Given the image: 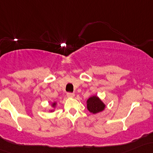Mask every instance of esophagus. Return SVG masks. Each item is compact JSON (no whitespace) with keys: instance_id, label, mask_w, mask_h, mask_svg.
Segmentation results:
<instances>
[{"instance_id":"esophagus-1","label":"esophagus","mask_w":153,"mask_h":153,"mask_svg":"<svg viewBox=\"0 0 153 153\" xmlns=\"http://www.w3.org/2000/svg\"><path fill=\"white\" fill-rule=\"evenodd\" d=\"M67 96H68V97H69V98H73L75 97V94L73 93H68L67 94Z\"/></svg>"}]
</instances>
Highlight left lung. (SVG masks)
Masks as SVG:
<instances>
[{"label":"left lung","mask_w":153,"mask_h":153,"mask_svg":"<svg viewBox=\"0 0 153 153\" xmlns=\"http://www.w3.org/2000/svg\"><path fill=\"white\" fill-rule=\"evenodd\" d=\"M86 103L88 110L93 114L103 111L105 108V105L97 96H92L89 97Z\"/></svg>","instance_id":"left-lung-1"}]
</instances>
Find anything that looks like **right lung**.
<instances>
[{
	"instance_id": "obj_1",
	"label": "right lung",
	"mask_w": 153,
	"mask_h": 153,
	"mask_svg": "<svg viewBox=\"0 0 153 153\" xmlns=\"http://www.w3.org/2000/svg\"><path fill=\"white\" fill-rule=\"evenodd\" d=\"M56 102H53V103L52 104V107H54L55 106H56ZM52 111H53V110H51V112H52Z\"/></svg>"
}]
</instances>
